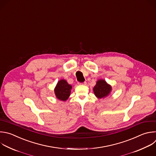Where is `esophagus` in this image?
Wrapping results in <instances>:
<instances>
[{"instance_id": "obj_1", "label": "esophagus", "mask_w": 156, "mask_h": 156, "mask_svg": "<svg viewBox=\"0 0 156 156\" xmlns=\"http://www.w3.org/2000/svg\"><path fill=\"white\" fill-rule=\"evenodd\" d=\"M79 84H80V85H86V82L84 81V82H82V83H79Z\"/></svg>"}]
</instances>
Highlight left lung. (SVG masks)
I'll list each match as a JSON object with an SVG mask.
<instances>
[{"label": "left lung", "instance_id": "1", "mask_svg": "<svg viewBox=\"0 0 156 156\" xmlns=\"http://www.w3.org/2000/svg\"><path fill=\"white\" fill-rule=\"evenodd\" d=\"M93 90L95 95L98 98H101L109 95L112 90V87L110 85L108 84L105 80H100L97 81Z\"/></svg>", "mask_w": 156, "mask_h": 156}]
</instances>
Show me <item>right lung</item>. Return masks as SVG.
<instances>
[{
  "label": "right lung",
  "mask_w": 156,
  "mask_h": 156,
  "mask_svg": "<svg viewBox=\"0 0 156 156\" xmlns=\"http://www.w3.org/2000/svg\"><path fill=\"white\" fill-rule=\"evenodd\" d=\"M72 86L69 84L65 80H60L55 89V92L56 97L62 101L68 99L70 94Z\"/></svg>",
  "instance_id": "1"
}]
</instances>
